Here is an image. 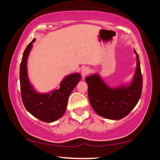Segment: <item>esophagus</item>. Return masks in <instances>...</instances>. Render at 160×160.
Masks as SVG:
<instances>
[{
    "mask_svg": "<svg viewBox=\"0 0 160 160\" xmlns=\"http://www.w3.org/2000/svg\"><path fill=\"white\" fill-rule=\"evenodd\" d=\"M90 69L88 67H84V68L82 69V70H81V75H82V77L83 79H84L85 76H86L88 74H89L90 72Z\"/></svg>",
    "mask_w": 160,
    "mask_h": 160,
    "instance_id": "esophagus-1",
    "label": "esophagus"
}]
</instances>
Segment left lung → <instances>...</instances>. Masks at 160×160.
<instances>
[{
  "mask_svg": "<svg viewBox=\"0 0 160 160\" xmlns=\"http://www.w3.org/2000/svg\"><path fill=\"white\" fill-rule=\"evenodd\" d=\"M134 53L136 54V68L129 84L111 88L98 74L85 78L90 103L99 116L109 120H120L132 111L140 99L143 78L139 57L135 49Z\"/></svg>",
  "mask_w": 160,
  "mask_h": 160,
  "instance_id": "left-lung-1",
  "label": "left lung"
}]
</instances>
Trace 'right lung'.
<instances>
[{
	"instance_id": "add662e5",
	"label": "right lung",
	"mask_w": 160,
	"mask_h": 160,
	"mask_svg": "<svg viewBox=\"0 0 160 160\" xmlns=\"http://www.w3.org/2000/svg\"><path fill=\"white\" fill-rule=\"evenodd\" d=\"M34 38L24 51L20 64L19 80L22 99L28 112L46 122H52L62 118L66 111L67 101L72 91L81 79L79 73H73L65 77L60 87L46 93L36 91L29 80L28 58L32 49Z\"/></svg>"
}]
</instances>
